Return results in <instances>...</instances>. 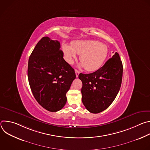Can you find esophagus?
I'll return each mask as SVG.
<instances>
[{
    "instance_id": "34e87169",
    "label": "esophagus",
    "mask_w": 150,
    "mask_h": 150,
    "mask_svg": "<svg viewBox=\"0 0 150 150\" xmlns=\"http://www.w3.org/2000/svg\"><path fill=\"white\" fill-rule=\"evenodd\" d=\"M75 74H76V77H78V75H79V72L77 70V69H75Z\"/></svg>"
}]
</instances>
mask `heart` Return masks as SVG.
Listing matches in <instances>:
<instances>
[{"instance_id": "b5f03b06", "label": "heart", "mask_w": 150, "mask_h": 150, "mask_svg": "<svg viewBox=\"0 0 150 150\" xmlns=\"http://www.w3.org/2000/svg\"><path fill=\"white\" fill-rule=\"evenodd\" d=\"M62 50L67 61L70 64L73 63L76 54H80L81 66L89 72L100 69L109 53L108 46L96 40L76 41L72 42L71 46L64 43Z\"/></svg>"}]
</instances>
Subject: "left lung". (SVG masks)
Wrapping results in <instances>:
<instances>
[{"label": "left lung", "instance_id": "8db88e82", "mask_svg": "<svg viewBox=\"0 0 150 150\" xmlns=\"http://www.w3.org/2000/svg\"><path fill=\"white\" fill-rule=\"evenodd\" d=\"M122 62L116 52L96 72L79 74L82 82V101L90 112L98 113L108 108L117 96L122 83Z\"/></svg>", "mask_w": 150, "mask_h": 150}]
</instances>
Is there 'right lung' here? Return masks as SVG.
I'll use <instances>...</instances> for the list:
<instances>
[{"mask_svg": "<svg viewBox=\"0 0 150 150\" xmlns=\"http://www.w3.org/2000/svg\"><path fill=\"white\" fill-rule=\"evenodd\" d=\"M75 78L74 69L63 59L59 41L42 37L32 52L28 65V82L37 101L48 111L61 110Z\"/></svg>", "mask_w": 150, "mask_h": 150, "instance_id": "add662e5", "label": "right lung"}]
</instances>
